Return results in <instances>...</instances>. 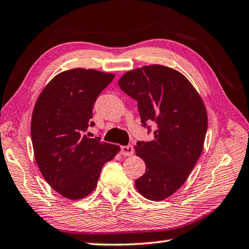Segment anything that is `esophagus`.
Listing matches in <instances>:
<instances>
[{
  "mask_svg": "<svg viewBox=\"0 0 249 249\" xmlns=\"http://www.w3.org/2000/svg\"><path fill=\"white\" fill-rule=\"evenodd\" d=\"M121 154L123 156H132L134 154V147L132 145L122 146L121 147Z\"/></svg>",
  "mask_w": 249,
  "mask_h": 249,
  "instance_id": "34e87169",
  "label": "esophagus"
}]
</instances>
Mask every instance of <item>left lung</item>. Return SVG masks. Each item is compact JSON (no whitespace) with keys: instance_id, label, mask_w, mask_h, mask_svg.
Returning <instances> with one entry per match:
<instances>
[{"instance_id":"1","label":"left lung","mask_w":249,"mask_h":249,"mask_svg":"<svg viewBox=\"0 0 249 249\" xmlns=\"http://www.w3.org/2000/svg\"><path fill=\"white\" fill-rule=\"evenodd\" d=\"M119 86L137 101L142 125L154 137L137 142L135 151L146 171L135 187L148 200L162 201L178 190L203 150L208 114L195 87L169 67L151 65L126 72Z\"/></svg>"}]
</instances>
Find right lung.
I'll return each mask as SVG.
<instances>
[{
  "label": "right lung",
  "mask_w": 249,
  "mask_h": 249,
  "mask_svg": "<svg viewBox=\"0 0 249 249\" xmlns=\"http://www.w3.org/2000/svg\"><path fill=\"white\" fill-rule=\"evenodd\" d=\"M115 75L77 68L57 74L41 91L33 111L31 133L41 175L54 191L80 200L94 190L105 162L120 146L89 138L99 94Z\"/></svg>",
  "instance_id": "1"
}]
</instances>
